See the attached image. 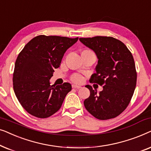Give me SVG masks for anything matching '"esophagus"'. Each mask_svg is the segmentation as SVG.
Segmentation results:
<instances>
[{"label":"esophagus","instance_id":"obj_1","mask_svg":"<svg viewBox=\"0 0 151 151\" xmlns=\"http://www.w3.org/2000/svg\"><path fill=\"white\" fill-rule=\"evenodd\" d=\"M72 87H73V88H82V86L76 85V84H72Z\"/></svg>","mask_w":151,"mask_h":151}]
</instances>
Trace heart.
I'll use <instances>...</instances> for the list:
<instances>
[{
	"label": "heart",
	"instance_id": "1",
	"mask_svg": "<svg viewBox=\"0 0 151 151\" xmlns=\"http://www.w3.org/2000/svg\"><path fill=\"white\" fill-rule=\"evenodd\" d=\"M85 51H88V50H85ZM71 80L76 83H81V82L83 81V77L80 74L75 73L73 74V76H71Z\"/></svg>",
	"mask_w": 151,
	"mask_h": 151
}]
</instances>
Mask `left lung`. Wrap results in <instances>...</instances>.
<instances>
[{
	"label": "left lung",
	"instance_id": "left-lung-1",
	"mask_svg": "<svg viewBox=\"0 0 151 151\" xmlns=\"http://www.w3.org/2000/svg\"><path fill=\"white\" fill-rule=\"evenodd\" d=\"M80 42L96 53V73L91 83L103 85L97 90L86 85L90 96L84 101L86 110L96 118L105 120L118 116L130 103L137 82V72L133 55L120 40L113 37L81 38Z\"/></svg>",
	"mask_w": 151,
	"mask_h": 151
}]
</instances>
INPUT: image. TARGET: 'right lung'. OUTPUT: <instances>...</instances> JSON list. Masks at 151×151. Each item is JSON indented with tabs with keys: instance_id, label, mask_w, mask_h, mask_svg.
Instances as JSON below:
<instances>
[{
	"instance_id": "right-lung-1",
	"label": "right lung",
	"mask_w": 151,
	"mask_h": 151,
	"mask_svg": "<svg viewBox=\"0 0 151 151\" xmlns=\"http://www.w3.org/2000/svg\"><path fill=\"white\" fill-rule=\"evenodd\" d=\"M78 38L40 35L32 39L18 54L15 63L13 86L22 106L29 114L47 118L60 109L71 84L50 85L54 69Z\"/></svg>"
}]
</instances>
